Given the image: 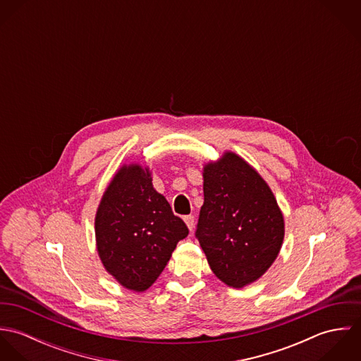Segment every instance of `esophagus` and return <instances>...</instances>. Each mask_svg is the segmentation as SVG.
Returning <instances> with one entry per match:
<instances>
[{
    "mask_svg": "<svg viewBox=\"0 0 361 361\" xmlns=\"http://www.w3.org/2000/svg\"><path fill=\"white\" fill-rule=\"evenodd\" d=\"M183 219H185V222H186L188 228L192 231V229L195 228V216H193V215H185V216H183Z\"/></svg>",
    "mask_w": 361,
    "mask_h": 361,
    "instance_id": "1",
    "label": "esophagus"
}]
</instances>
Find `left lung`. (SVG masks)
Here are the masks:
<instances>
[{
  "instance_id": "obj_1",
  "label": "left lung",
  "mask_w": 361,
  "mask_h": 361,
  "mask_svg": "<svg viewBox=\"0 0 361 361\" xmlns=\"http://www.w3.org/2000/svg\"><path fill=\"white\" fill-rule=\"evenodd\" d=\"M204 204L196 238L212 272L232 288L258 279L278 256L283 216L257 172L226 153L204 168Z\"/></svg>"
}]
</instances>
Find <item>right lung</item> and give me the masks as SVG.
<instances>
[{"label": "right lung", "instance_id": "1", "mask_svg": "<svg viewBox=\"0 0 361 361\" xmlns=\"http://www.w3.org/2000/svg\"><path fill=\"white\" fill-rule=\"evenodd\" d=\"M189 233L157 193L147 169L122 168L109 183L96 215L97 250L106 271L128 289L143 292L164 271Z\"/></svg>", "mask_w": 361, "mask_h": 361}]
</instances>
